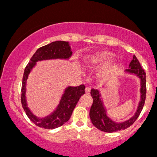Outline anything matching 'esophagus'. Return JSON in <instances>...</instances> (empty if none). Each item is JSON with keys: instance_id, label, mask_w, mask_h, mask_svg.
<instances>
[{"instance_id": "obj_1", "label": "esophagus", "mask_w": 157, "mask_h": 157, "mask_svg": "<svg viewBox=\"0 0 157 157\" xmlns=\"http://www.w3.org/2000/svg\"><path fill=\"white\" fill-rule=\"evenodd\" d=\"M90 91H91V88L90 87H86L85 89V92L86 94H90Z\"/></svg>"}]
</instances>
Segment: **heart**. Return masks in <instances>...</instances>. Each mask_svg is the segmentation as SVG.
<instances>
[{
    "instance_id": "heart-1",
    "label": "heart",
    "mask_w": 157,
    "mask_h": 157,
    "mask_svg": "<svg viewBox=\"0 0 157 157\" xmlns=\"http://www.w3.org/2000/svg\"><path fill=\"white\" fill-rule=\"evenodd\" d=\"M113 56L114 54L111 51H98V52L91 53V54L86 56L85 58V62L87 65L94 66V65H101L109 61L113 58ZM112 68L113 67L111 66H105L102 67L99 71V75L102 78L107 77Z\"/></svg>"
}]
</instances>
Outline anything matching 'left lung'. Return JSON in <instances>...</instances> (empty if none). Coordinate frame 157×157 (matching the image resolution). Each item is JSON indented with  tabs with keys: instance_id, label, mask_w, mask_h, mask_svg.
Listing matches in <instances>:
<instances>
[{
	"instance_id": "obj_1",
	"label": "left lung",
	"mask_w": 157,
	"mask_h": 157,
	"mask_svg": "<svg viewBox=\"0 0 157 157\" xmlns=\"http://www.w3.org/2000/svg\"><path fill=\"white\" fill-rule=\"evenodd\" d=\"M125 72L130 74H134L140 79V101L135 115L128 120L122 123H116L111 120L106 114V110L104 106L101 99V95L98 90L92 89L91 95L93 98V104L90 111V119L92 123L97 129L106 132H114L117 131L125 130L132 125L138 118L144 105L146 99V73L144 70L140 65L136 56H133V59L129 65V69L125 70Z\"/></svg>"
}]
</instances>
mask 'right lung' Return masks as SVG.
I'll return each instance as SVG.
<instances>
[{
    "label": "right lung",
    "instance_id": "obj_1",
    "mask_svg": "<svg viewBox=\"0 0 157 157\" xmlns=\"http://www.w3.org/2000/svg\"><path fill=\"white\" fill-rule=\"evenodd\" d=\"M71 46L67 41H56L38 48L25 67L22 78L21 102L28 118L35 125L45 129H54L61 126L69 121L74 109L83 94L85 86H68L65 89L59 104L52 113L44 118H38L32 113L27 107L26 100V82L28 76L36 63L44 60L68 59L72 56Z\"/></svg>",
    "mask_w": 157,
    "mask_h": 157
}]
</instances>
